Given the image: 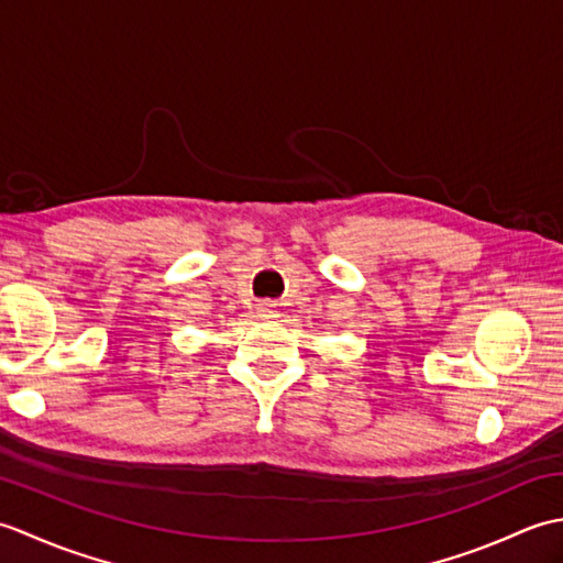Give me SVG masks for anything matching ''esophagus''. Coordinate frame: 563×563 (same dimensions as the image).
Wrapping results in <instances>:
<instances>
[{
	"label": "esophagus",
	"mask_w": 563,
	"mask_h": 563,
	"mask_svg": "<svg viewBox=\"0 0 563 563\" xmlns=\"http://www.w3.org/2000/svg\"><path fill=\"white\" fill-rule=\"evenodd\" d=\"M258 317H263V319H273V317H275V309H273V305H271V302H261V305H258Z\"/></svg>",
	"instance_id": "34e87169"
}]
</instances>
